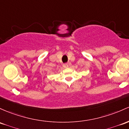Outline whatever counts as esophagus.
I'll use <instances>...</instances> for the list:
<instances>
[{
    "label": "esophagus",
    "instance_id": "obj_1",
    "mask_svg": "<svg viewBox=\"0 0 129 129\" xmlns=\"http://www.w3.org/2000/svg\"><path fill=\"white\" fill-rule=\"evenodd\" d=\"M63 68H68L69 67V63H64V64L63 65Z\"/></svg>",
    "mask_w": 129,
    "mask_h": 129
}]
</instances>
